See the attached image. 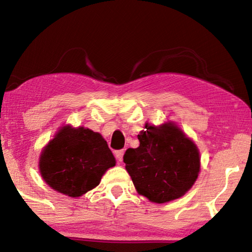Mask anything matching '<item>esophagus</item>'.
<instances>
[{"instance_id": "esophagus-1", "label": "esophagus", "mask_w": 252, "mask_h": 252, "mask_svg": "<svg viewBox=\"0 0 252 252\" xmlns=\"http://www.w3.org/2000/svg\"><path fill=\"white\" fill-rule=\"evenodd\" d=\"M114 155H116V157H117V159H118V161H122V159H123V155H125V150H117L116 152H114Z\"/></svg>"}]
</instances>
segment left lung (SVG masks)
Wrapping results in <instances>:
<instances>
[{
    "instance_id": "left-lung-1",
    "label": "left lung",
    "mask_w": 252,
    "mask_h": 252,
    "mask_svg": "<svg viewBox=\"0 0 252 252\" xmlns=\"http://www.w3.org/2000/svg\"><path fill=\"white\" fill-rule=\"evenodd\" d=\"M140 146L127 149L123 162L136 191L163 203L182 197L197 180L200 157L195 144L177 126L146 123Z\"/></svg>"
}]
</instances>
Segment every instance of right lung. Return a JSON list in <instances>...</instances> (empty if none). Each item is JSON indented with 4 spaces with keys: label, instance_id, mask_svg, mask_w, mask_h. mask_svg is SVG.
<instances>
[{
    "label": "right lung",
    "instance_id": "obj_1",
    "mask_svg": "<svg viewBox=\"0 0 252 252\" xmlns=\"http://www.w3.org/2000/svg\"><path fill=\"white\" fill-rule=\"evenodd\" d=\"M39 165L52 189L75 198L99 185L116 159L100 133L63 126L42 152Z\"/></svg>",
    "mask_w": 252,
    "mask_h": 252
}]
</instances>
